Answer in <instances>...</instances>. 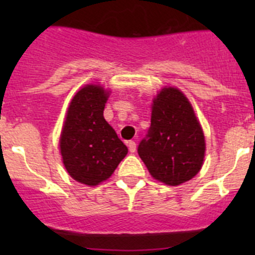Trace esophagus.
Wrapping results in <instances>:
<instances>
[{"instance_id": "1", "label": "esophagus", "mask_w": 255, "mask_h": 255, "mask_svg": "<svg viewBox=\"0 0 255 255\" xmlns=\"http://www.w3.org/2000/svg\"><path fill=\"white\" fill-rule=\"evenodd\" d=\"M128 147H129V150L131 153H134L136 150V143L134 140H129L128 141Z\"/></svg>"}]
</instances>
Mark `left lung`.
I'll return each instance as SVG.
<instances>
[{
	"instance_id": "8db88e82",
	"label": "left lung",
	"mask_w": 255,
	"mask_h": 255,
	"mask_svg": "<svg viewBox=\"0 0 255 255\" xmlns=\"http://www.w3.org/2000/svg\"><path fill=\"white\" fill-rule=\"evenodd\" d=\"M204 135L193 107L179 89L164 88L153 102L150 128L138 154L153 177L180 185L199 172L204 158Z\"/></svg>"
}]
</instances>
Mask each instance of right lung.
<instances>
[{
	"mask_svg": "<svg viewBox=\"0 0 255 255\" xmlns=\"http://www.w3.org/2000/svg\"><path fill=\"white\" fill-rule=\"evenodd\" d=\"M107 94L98 85L82 88L67 110L60 148L70 176L97 185L111 176L128 154V148L105 120Z\"/></svg>",
	"mask_w": 255,
	"mask_h": 255,
	"instance_id": "right-lung-1",
	"label": "right lung"
}]
</instances>
